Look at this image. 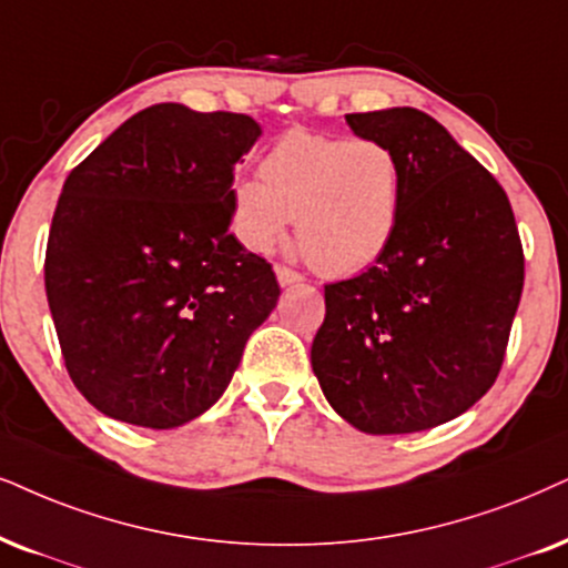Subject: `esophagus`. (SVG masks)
<instances>
[{
  "label": "esophagus",
  "mask_w": 568,
  "mask_h": 568,
  "mask_svg": "<svg viewBox=\"0 0 568 568\" xmlns=\"http://www.w3.org/2000/svg\"><path fill=\"white\" fill-rule=\"evenodd\" d=\"M275 275H277V283L283 285V288H288V285H296V283H301V280H304L298 275V272H293L288 267H277Z\"/></svg>",
  "instance_id": "esophagus-1"
}]
</instances>
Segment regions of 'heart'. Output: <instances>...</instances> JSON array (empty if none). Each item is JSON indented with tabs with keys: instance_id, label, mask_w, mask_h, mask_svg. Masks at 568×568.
Returning <instances> with one entry per match:
<instances>
[{
	"instance_id": "obj_1",
	"label": "heart",
	"mask_w": 568,
	"mask_h": 568,
	"mask_svg": "<svg viewBox=\"0 0 568 568\" xmlns=\"http://www.w3.org/2000/svg\"><path fill=\"white\" fill-rule=\"evenodd\" d=\"M260 178L231 189V227L251 254H270L296 217L301 254L320 275L375 267L404 217V168L377 139H341L293 128L267 149Z\"/></svg>"
}]
</instances>
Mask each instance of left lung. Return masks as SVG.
I'll list each match as a JSON object with an SVG mask.
<instances>
[{"label": "left lung", "instance_id": "obj_1", "mask_svg": "<svg viewBox=\"0 0 568 568\" xmlns=\"http://www.w3.org/2000/svg\"><path fill=\"white\" fill-rule=\"evenodd\" d=\"M404 168L393 246L325 285L312 369L327 404L367 435L445 425L490 390L524 285L511 204L445 128L414 106L346 114Z\"/></svg>", "mask_w": 568, "mask_h": 568}]
</instances>
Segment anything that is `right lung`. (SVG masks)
Listing matches in <instances>:
<instances>
[{
    "instance_id": "1",
    "label": "right lung",
    "mask_w": 568,
    "mask_h": 568,
    "mask_svg": "<svg viewBox=\"0 0 568 568\" xmlns=\"http://www.w3.org/2000/svg\"><path fill=\"white\" fill-rule=\"evenodd\" d=\"M260 135L248 114L154 104L64 181L47 298L64 367L112 419L189 425L277 306L275 272L231 233L233 170Z\"/></svg>"
}]
</instances>
